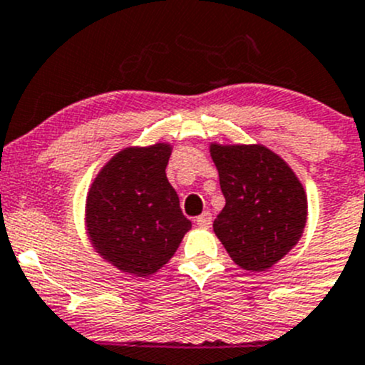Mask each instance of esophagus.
<instances>
[{
    "label": "esophagus",
    "mask_w": 365,
    "mask_h": 365,
    "mask_svg": "<svg viewBox=\"0 0 365 365\" xmlns=\"http://www.w3.org/2000/svg\"><path fill=\"white\" fill-rule=\"evenodd\" d=\"M195 222H197V225L202 227V229H209V227H211V223H212V215L209 211H205V212H202V215L198 216Z\"/></svg>",
    "instance_id": "34e87169"
}]
</instances>
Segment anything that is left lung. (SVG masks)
<instances>
[{
	"instance_id": "8db88e82",
	"label": "left lung",
	"mask_w": 365,
	"mask_h": 365,
	"mask_svg": "<svg viewBox=\"0 0 365 365\" xmlns=\"http://www.w3.org/2000/svg\"><path fill=\"white\" fill-rule=\"evenodd\" d=\"M225 207L212 229L248 272H266L300 241L307 195L289 165L264 145L211 143Z\"/></svg>"
}]
</instances>
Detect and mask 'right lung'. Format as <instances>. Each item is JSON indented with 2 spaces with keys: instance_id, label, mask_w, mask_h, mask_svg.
<instances>
[{
  "instance_id": "add662e5",
  "label": "right lung",
  "mask_w": 365,
  "mask_h": 365,
  "mask_svg": "<svg viewBox=\"0 0 365 365\" xmlns=\"http://www.w3.org/2000/svg\"><path fill=\"white\" fill-rule=\"evenodd\" d=\"M168 143L128 147L93 179L85 222L96 252L120 272L147 277L163 268L191 222L168 182Z\"/></svg>"
}]
</instances>
